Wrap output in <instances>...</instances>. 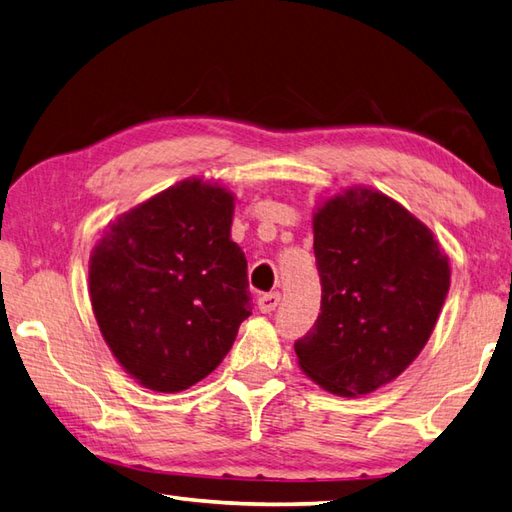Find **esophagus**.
<instances>
[{
    "instance_id": "obj_1",
    "label": "esophagus",
    "mask_w": 512,
    "mask_h": 512,
    "mask_svg": "<svg viewBox=\"0 0 512 512\" xmlns=\"http://www.w3.org/2000/svg\"><path fill=\"white\" fill-rule=\"evenodd\" d=\"M281 303V295L279 292H268V295H262L257 301V306L262 312H273L277 310V306Z\"/></svg>"
}]
</instances>
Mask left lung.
Wrapping results in <instances>:
<instances>
[{
  "mask_svg": "<svg viewBox=\"0 0 512 512\" xmlns=\"http://www.w3.org/2000/svg\"><path fill=\"white\" fill-rule=\"evenodd\" d=\"M321 312L295 343L297 363L336 396L372 394L416 361L451 286L449 257L405 206L369 187L312 215Z\"/></svg>",
  "mask_w": 512,
  "mask_h": 512,
  "instance_id": "8db88e82",
  "label": "left lung"
}]
</instances>
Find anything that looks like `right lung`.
<instances>
[{"label": "right lung", "mask_w": 512, "mask_h": 512, "mask_svg": "<svg viewBox=\"0 0 512 512\" xmlns=\"http://www.w3.org/2000/svg\"><path fill=\"white\" fill-rule=\"evenodd\" d=\"M235 195L187 178L118 215L90 255L103 339L138 385L176 394L209 376L250 317Z\"/></svg>", "instance_id": "right-lung-1"}]
</instances>
